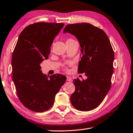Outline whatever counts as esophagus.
Masks as SVG:
<instances>
[{"instance_id":"obj_1","label":"esophagus","mask_w":133,"mask_h":133,"mask_svg":"<svg viewBox=\"0 0 133 133\" xmlns=\"http://www.w3.org/2000/svg\"><path fill=\"white\" fill-rule=\"evenodd\" d=\"M66 80L68 82H71L72 81V79L69 76H66Z\"/></svg>"}]
</instances>
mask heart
<instances>
[{"instance_id": "b5f03b06", "label": "heart", "mask_w": 133, "mask_h": 133, "mask_svg": "<svg viewBox=\"0 0 133 133\" xmlns=\"http://www.w3.org/2000/svg\"><path fill=\"white\" fill-rule=\"evenodd\" d=\"M73 41H74L73 39H68L67 41H66V42H73Z\"/></svg>"}]
</instances>
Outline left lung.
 <instances>
[{
	"instance_id": "1",
	"label": "left lung",
	"mask_w": 133,
	"mask_h": 133,
	"mask_svg": "<svg viewBox=\"0 0 133 133\" xmlns=\"http://www.w3.org/2000/svg\"><path fill=\"white\" fill-rule=\"evenodd\" d=\"M63 33L71 34L78 40L82 55L78 72L88 77L73 80L75 90L70 96L71 103L80 111L93 110L111 87L114 54L110 40L103 30L86 23L68 24Z\"/></svg>"
}]
</instances>
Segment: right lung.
Instances as JSON below:
<instances>
[{"label": "right lung", "instance_id": "obj_1", "mask_svg": "<svg viewBox=\"0 0 133 133\" xmlns=\"http://www.w3.org/2000/svg\"><path fill=\"white\" fill-rule=\"evenodd\" d=\"M63 23L39 22L20 34L11 59L13 81L20 101L29 110L45 111L53 106L55 95L65 82V75L43 73L41 64L47 59L55 37Z\"/></svg>", "mask_w": 133, "mask_h": 133}]
</instances>
